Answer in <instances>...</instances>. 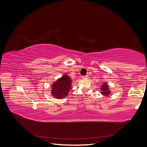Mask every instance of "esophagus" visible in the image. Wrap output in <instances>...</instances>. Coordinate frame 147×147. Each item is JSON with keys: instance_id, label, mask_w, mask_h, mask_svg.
<instances>
[{"instance_id": "obj_1", "label": "esophagus", "mask_w": 147, "mask_h": 147, "mask_svg": "<svg viewBox=\"0 0 147 147\" xmlns=\"http://www.w3.org/2000/svg\"><path fill=\"white\" fill-rule=\"evenodd\" d=\"M82 78H83V79H87V78H88V75H86V76H83Z\"/></svg>"}]
</instances>
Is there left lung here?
Instances as JSON below:
<instances>
[{"label":"left lung","instance_id":"left-lung-1","mask_svg":"<svg viewBox=\"0 0 147 147\" xmlns=\"http://www.w3.org/2000/svg\"><path fill=\"white\" fill-rule=\"evenodd\" d=\"M109 87L110 86L108 85V84L106 82L102 83L101 87L100 88L101 94L105 96H108L111 93V91L110 90Z\"/></svg>","mask_w":147,"mask_h":147}]
</instances>
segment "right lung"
I'll list each match as a JSON object with an SVG mask.
<instances>
[{
    "label": "right lung",
    "mask_w": 147,
    "mask_h": 147,
    "mask_svg": "<svg viewBox=\"0 0 147 147\" xmlns=\"http://www.w3.org/2000/svg\"><path fill=\"white\" fill-rule=\"evenodd\" d=\"M72 80L69 75L64 74L51 85V94L56 99H63L68 95L72 88Z\"/></svg>",
    "instance_id": "add662e5"
}]
</instances>
